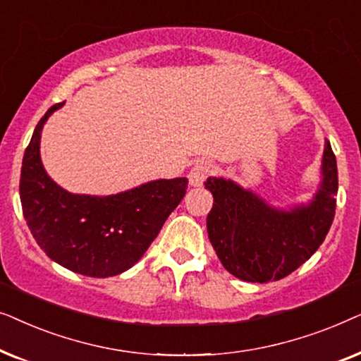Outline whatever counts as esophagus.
Wrapping results in <instances>:
<instances>
[{
  "mask_svg": "<svg viewBox=\"0 0 361 361\" xmlns=\"http://www.w3.org/2000/svg\"><path fill=\"white\" fill-rule=\"evenodd\" d=\"M212 172H214V166L210 162L197 161L189 172V184L194 187H200Z\"/></svg>",
  "mask_w": 361,
  "mask_h": 361,
  "instance_id": "obj_1",
  "label": "esophagus"
}]
</instances>
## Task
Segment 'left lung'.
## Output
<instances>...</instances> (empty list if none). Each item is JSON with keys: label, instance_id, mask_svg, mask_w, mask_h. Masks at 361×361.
<instances>
[{"label": "left lung", "instance_id": "8db88e82", "mask_svg": "<svg viewBox=\"0 0 361 361\" xmlns=\"http://www.w3.org/2000/svg\"><path fill=\"white\" fill-rule=\"evenodd\" d=\"M322 184L307 207L276 210L233 180L209 177L214 195L207 216L210 243L224 268L241 281L283 279L312 256L327 236L338 190L337 161L329 141L322 159Z\"/></svg>", "mask_w": 361, "mask_h": 361}]
</instances>
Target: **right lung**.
I'll return each instance as SVG.
<instances>
[{"instance_id":"right-lung-1","label":"right lung","mask_w":361,"mask_h":361,"mask_svg":"<svg viewBox=\"0 0 361 361\" xmlns=\"http://www.w3.org/2000/svg\"><path fill=\"white\" fill-rule=\"evenodd\" d=\"M62 105L49 108L24 152L19 180L23 215L44 253L63 268L90 278L121 274L146 253L184 199L189 180H152L108 197L63 190L46 174L39 156L44 123Z\"/></svg>"}]
</instances>
